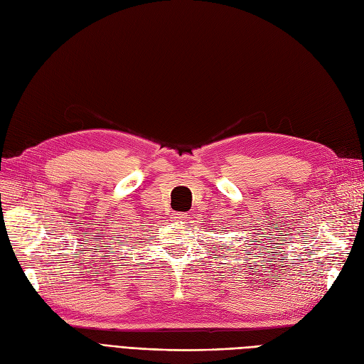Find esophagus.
Returning a JSON list of instances; mask_svg holds the SVG:
<instances>
[{
    "mask_svg": "<svg viewBox=\"0 0 364 364\" xmlns=\"http://www.w3.org/2000/svg\"><path fill=\"white\" fill-rule=\"evenodd\" d=\"M173 218L176 220V222H181V223H183V222H186V218H188V217H186V214H185V213H178V214H174V215H173Z\"/></svg>",
    "mask_w": 364,
    "mask_h": 364,
    "instance_id": "obj_1",
    "label": "esophagus"
}]
</instances>
